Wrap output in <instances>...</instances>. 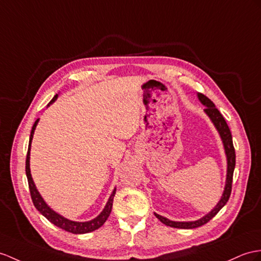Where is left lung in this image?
I'll return each mask as SVG.
<instances>
[{
    "mask_svg": "<svg viewBox=\"0 0 261 261\" xmlns=\"http://www.w3.org/2000/svg\"><path fill=\"white\" fill-rule=\"evenodd\" d=\"M198 98L201 101L202 105L206 106L205 113L208 115V117L212 119V122L214 123L215 127L217 128L219 135L221 137V141L224 143V147L226 151V156H227V178H226V186L224 194H222L221 198L219 202L216 207L213 209V211L207 214L204 217L195 220V221H173L169 220L167 218L163 217V216L155 214L156 217L160 219L164 225L173 227V228H179V229H193V228L200 227L202 225L207 224V222L214 218L216 215L218 214L220 209L224 207L227 201L229 200V197L231 194V185H232V176H233V169H234V165H236V152H234L233 148V144H232V137H231V133L229 127H228L226 120L224 116L221 115L220 112L216 109L215 104L213 101L209 99L207 96H205L204 94L198 93Z\"/></svg>",
    "mask_w": 261,
    "mask_h": 261,
    "instance_id": "obj_1",
    "label": "left lung"
}]
</instances>
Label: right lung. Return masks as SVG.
Segmentation results:
<instances>
[{"label":"right lung","mask_w":261,"mask_h":261,"mask_svg":"<svg viewBox=\"0 0 261 261\" xmlns=\"http://www.w3.org/2000/svg\"><path fill=\"white\" fill-rule=\"evenodd\" d=\"M57 98V94L55 96L52 98V100L49 101V104H52L53 101ZM47 105V106H48ZM39 123V119H36V122L34 123L33 127H32V130H31V136H30V143H29V149H28V155H27V162H25V171H27V177H28V181H29V188H30V193H31V197H32V201H33V204L35 206V208L39 211L44 217L46 219H48L52 224H54L55 226L62 228V229H64L68 232H72V233H87V232H91L98 229L99 227H101L104 225V222L109 218V216L112 212V206H113V200H114V196H115L116 193V188L113 190V193L110 197L109 201H107V204L105 206V208L103 209V212H101L96 218H94L93 220L90 221H85V222H79V221H72V220H68L66 218L63 217L60 214L55 213L53 209H50L47 205L46 202L43 200L42 196L40 195V193L37 192V189L35 187V184L32 179V176H31V170H30V149H31V143H32V139H33V134H34V130H35V127Z\"/></svg>","instance_id":"right-lung-1"}]
</instances>
